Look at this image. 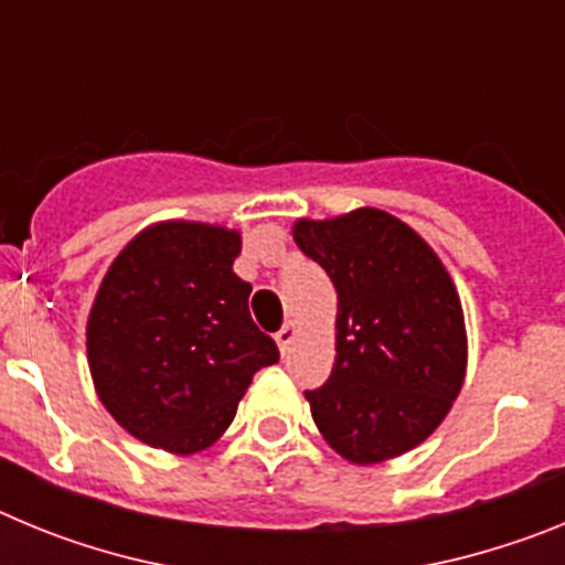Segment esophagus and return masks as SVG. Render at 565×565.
I'll use <instances>...</instances> for the list:
<instances>
[{
    "label": "esophagus",
    "instance_id": "obj_1",
    "mask_svg": "<svg viewBox=\"0 0 565 565\" xmlns=\"http://www.w3.org/2000/svg\"><path fill=\"white\" fill-rule=\"evenodd\" d=\"M297 339V326L294 322H286V326L279 328L277 331V344H279V351L286 353L288 348H291V342Z\"/></svg>",
    "mask_w": 565,
    "mask_h": 565
}]
</instances>
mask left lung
Segmentation results:
<instances>
[{
    "label": "left lung",
    "mask_w": 565,
    "mask_h": 565,
    "mask_svg": "<svg viewBox=\"0 0 565 565\" xmlns=\"http://www.w3.org/2000/svg\"><path fill=\"white\" fill-rule=\"evenodd\" d=\"M294 239L337 288V359L306 391L333 450L379 463L444 422L467 367L463 311L450 274L407 223L379 209L299 221Z\"/></svg>",
    "instance_id": "left-lung-1"
}]
</instances>
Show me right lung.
<instances>
[{
    "label": "right lung",
    "mask_w": 565,
    "mask_h": 565,
    "mask_svg": "<svg viewBox=\"0 0 565 565\" xmlns=\"http://www.w3.org/2000/svg\"><path fill=\"white\" fill-rule=\"evenodd\" d=\"M239 234L169 221L109 266L87 322L89 373L124 430L167 452H198L226 433L259 367L279 362L232 271Z\"/></svg>",
    "instance_id": "1"
}]
</instances>
